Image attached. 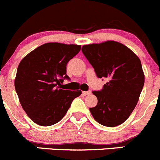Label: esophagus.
<instances>
[{"instance_id": "obj_1", "label": "esophagus", "mask_w": 160, "mask_h": 160, "mask_svg": "<svg viewBox=\"0 0 160 160\" xmlns=\"http://www.w3.org/2000/svg\"><path fill=\"white\" fill-rule=\"evenodd\" d=\"M83 93L84 95H90L91 94V91H90V90H88V91H83Z\"/></svg>"}]
</instances>
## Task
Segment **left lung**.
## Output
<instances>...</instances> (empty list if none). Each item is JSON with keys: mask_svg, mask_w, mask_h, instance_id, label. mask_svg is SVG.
<instances>
[{"mask_svg": "<svg viewBox=\"0 0 160 160\" xmlns=\"http://www.w3.org/2000/svg\"><path fill=\"white\" fill-rule=\"evenodd\" d=\"M82 52L98 78L108 81L100 91H93L98 104L90 108L101 125L115 127L128 119L144 86L145 76L139 58L125 45L115 41L84 45Z\"/></svg>", "mask_w": 160, "mask_h": 160, "instance_id": "obj_1", "label": "left lung"}]
</instances>
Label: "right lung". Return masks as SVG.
Listing matches in <instances>:
<instances>
[{"mask_svg": "<svg viewBox=\"0 0 160 160\" xmlns=\"http://www.w3.org/2000/svg\"><path fill=\"white\" fill-rule=\"evenodd\" d=\"M81 46L58 42L46 43L28 53L19 63L14 88L22 108L35 123L50 126L67 114L81 90L62 88L67 64Z\"/></svg>", "mask_w": 160, "mask_h": 160, "instance_id": "1", "label": "right lung"}]
</instances>
